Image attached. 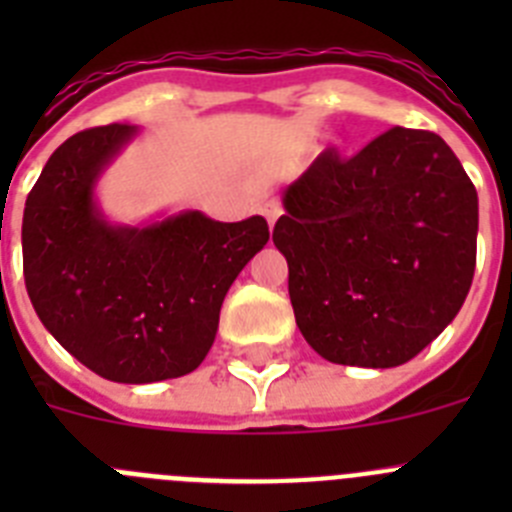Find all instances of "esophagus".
<instances>
[{"mask_svg":"<svg viewBox=\"0 0 512 512\" xmlns=\"http://www.w3.org/2000/svg\"><path fill=\"white\" fill-rule=\"evenodd\" d=\"M261 215L266 217V223H269V228H274V223H277V217L282 215V207H279L277 200H266L264 205L259 207Z\"/></svg>","mask_w":512,"mask_h":512,"instance_id":"obj_1","label":"esophagus"}]
</instances>
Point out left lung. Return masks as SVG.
<instances>
[{
  "instance_id": "obj_1",
  "label": "left lung",
  "mask_w": 512,
  "mask_h": 512,
  "mask_svg": "<svg viewBox=\"0 0 512 512\" xmlns=\"http://www.w3.org/2000/svg\"><path fill=\"white\" fill-rule=\"evenodd\" d=\"M282 205L274 246L297 328L323 359L405 364L467 300L477 189L441 135L392 128L354 158L320 153Z\"/></svg>"
}]
</instances>
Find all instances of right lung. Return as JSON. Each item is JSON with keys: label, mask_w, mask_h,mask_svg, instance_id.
<instances>
[{"label": "right lung", "mask_w": 512, "mask_h": 512, "mask_svg": "<svg viewBox=\"0 0 512 512\" xmlns=\"http://www.w3.org/2000/svg\"><path fill=\"white\" fill-rule=\"evenodd\" d=\"M135 125L71 135L53 151L22 215L25 287L40 323L99 377L148 384L205 361L220 307L266 246L261 215L220 223L197 210L115 225L94 189Z\"/></svg>", "instance_id": "obj_1"}]
</instances>
